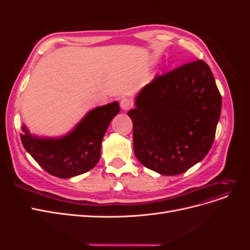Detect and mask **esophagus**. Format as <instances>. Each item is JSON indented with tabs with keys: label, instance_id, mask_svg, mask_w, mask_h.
Wrapping results in <instances>:
<instances>
[{
	"label": "esophagus",
	"instance_id": "1",
	"mask_svg": "<svg viewBox=\"0 0 250 250\" xmlns=\"http://www.w3.org/2000/svg\"><path fill=\"white\" fill-rule=\"evenodd\" d=\"M132 105H133L132 101L130 99H128V98H123V99L120 102V106L123 110L130 109L132 107Z\"/></svg>",
	"mask_w": 250,
	"mask_h": 250
}]
</instances>
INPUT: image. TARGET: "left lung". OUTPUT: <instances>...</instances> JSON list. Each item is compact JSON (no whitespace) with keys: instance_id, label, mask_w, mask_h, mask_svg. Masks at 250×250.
Listing matches in <instances>:
<instances>
[{"instance_id":"8db88e82","label":"left lung","mask_w":250,"mask_h":250,"mask_svg":"<svg viewBox=\"0 0 250 250\" xmlns=\"http://www.w3.org/2000/svg\"><path fill=\"white\" fill-rule=\"evenodd\" d=\"M221 105L213 73L203 60L156 76L128 111L135 156L163 175L186 172L208 153Z\"/></svg>"}]
</instances>
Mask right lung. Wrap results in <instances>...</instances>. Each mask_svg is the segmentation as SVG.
I'll return each mask as SVG.
<instances>
[{
	"mask_svg": "<svg viewBox=\"0 0 250 250\" xmlns=\"http://www.w3.org/2000/svg\"><path fill=\"white\" fill-rule=\"evenodd\" d=\"M119 102L88 111L74 129L62 138H39L21 126L22 146L41 167L53 176L70 178L93 169L100 160L101 144Z\"/></svg>",
	"mask_w": 250,
	"mask_h": 250,
	"instance_id": "add662e5",
	"label": "right lung"
}]
</instances>
